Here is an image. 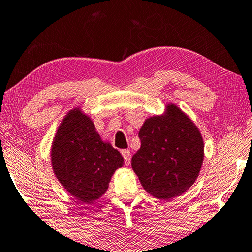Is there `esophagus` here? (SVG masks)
Instances as JSON below:
<instances>
[{
    "label": "esophagus",
    "instance_id": "obj_1",
    "mask_svg": "<svg viewBox=\"0 0 252 252\" xmlns=\"http://www.w3.org/2000/svg\"><path fill=\"white\" fill-rule=\"evenodd\" d=\"M121 153L123 155V158H125L126 165H129L130 161H131V152H130V150H122Z\"/></svg>",
    "mask_w": 252,
    "mask_h": 252
}]
</instances>
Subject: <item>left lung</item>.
I'll return each instance as SVG.
<instances>
[{
  "label": "left lung",
  "instance_id": "1",
  "mask_svg": "<svg viewBox=\"0 0 252 252\" xmlns=\"http://www.w3.org/2000/svg\"><path fill=\"white\" fill-rule=\"evenodd\" d=\"M147 119L139 131L140 148L131 165L144 189L171 200L193 185L203 162V140L194 123L175 105Z\"/></svg>",
  "mask_w": 252,
  "mask_h": 252
}]
</instances>
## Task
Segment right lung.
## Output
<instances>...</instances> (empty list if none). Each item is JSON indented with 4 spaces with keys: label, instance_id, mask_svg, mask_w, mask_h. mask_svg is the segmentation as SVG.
Wrapping results in <instances>:
<instances>
[{
    "label": "right lung",
    "instance_id": "obj_1",
    "mask_svg": "<svg viewBox=\"0 0 252 252\" xmlns=\"http://www.w3.org/2000/svg\"><path fill=\"white\" fill-rule=\"evenodd\" d=\"M51 161L62 185L84 203L100 197L113 173L123 165L121 153L101 140L94 123L79 108L67 114L57 131Z\"/></svg>",
    "mask_w": 252,
    "mask_h": 252
}]
</instances>
